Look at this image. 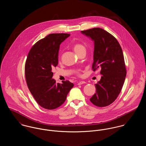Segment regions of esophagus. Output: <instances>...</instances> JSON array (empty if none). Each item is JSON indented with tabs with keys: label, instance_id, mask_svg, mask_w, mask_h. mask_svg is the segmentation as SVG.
I'll use <instances>...</instances> for the list:
<instances>
[{
	"label": "esophagus",
	"instance_id": "1",
	"mask_svg": "<svg viewBox=\"0 0 146 146\" xmlns=\"http://www.w3.org/2000/svg\"><path fill=\"white\" fill-rule=\"evenodd\" d=\"M86 83V82L85 81H80V82H79L77 83V84H78V85H81V84Z\"/></svg>",
	"mask_w": 146,
	"mask_h": 146
}]
</instances>
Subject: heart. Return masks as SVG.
I'll return each instance as SVG.
<instances>
[{
    "mask_svg": "<svg viewBox=\"0 0 146 146\" xmlns=\"http://www.w3.org/2000/svg\"><path fill=\"white\" fill-rule=\"evenodd\" d=\"M73 48L77 54H80L82 51H86V50L84 45H83L81 43H76V44H74V45L73 46ZM75 73L76 75H77L78 76H81V71L80 70H76Z\"/></svg>",
    "mask_w": 146,
    "mask_h": 146,
    "instance_id": "b5f03b06",
    "label": "heart"
}]
</instances>
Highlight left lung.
I'll return each mask as SVG.
<instances>
[{
    "instance_id": "1",
    "label": "left lung",
    "mask_w": 146,
    "mask_h": 146,
    "mask_svg": "<svg viewBox=\"0 0 146 146\" xmlns=\"http://www.w3.org/2000/svg\"><path fill=\"white\" fill-rule=\"evenodd\" d=\"M81 32L95 42L92 70L100 68L102 75L95 84L96 92L90 101L98 107L107 106L119 96L125 79L127 70L122 49L116 38L102 29Z\"/></svg>"
}]
</instances>
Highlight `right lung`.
Returning a JSON list of instances; mask_svg holds the SVG:
<instances>
[{
    "label": "right lung",
    "mask_w": 146,
    "mask_h": 146,
    "mask_svg": "<svg viewBox=\"0 0 146 146\" xmlns=\"http://www.w3.org/2000/svg\"><path fill=\"white\" fill-rule=\"evenodd\" d=\"M69 33H51L36 42L30 49L25 63V77L28 88L42 108L53 110L65 102L74 84L63 81L56 83L52 69L58 64L60 44Z\"/></svg>",
    "instance_id": "obj_1"
}]
</instances>
